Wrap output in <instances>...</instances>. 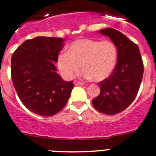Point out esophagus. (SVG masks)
Returning <instances> with one entry per match:
<instances>
[{"label":"esophagus","mask_w":156,"mask_h":156,"mask_svg":"<svg viewBox=\"0 0 156 156\" xmlns=\"http://www.w3.org/2000/svg\"><path fill=\"white\" fill-rule=\"evenodd\" d=\"M74 84H75V86H78V85H83V84H84V83L80 82V81H74Z\"/></svg>","instance_id":"obj_1"}]
</instances>
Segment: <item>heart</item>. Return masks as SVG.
Returning <instances> with one entry per match:
<instances>
[{"label": "heart", "mask_w": 156, "mask_h": 156, "mask_svg": "<svg viewBox=\"0 0 156 156\" xmlns=\"http://www.w3.org/2000/svg\"><path fill=\"white\" fill-rule=\"evenodd\" d=\"M117 49L110 40L79 39L68 46V51L59 54L57 67L66 79H72L78 72L81 65L84 78L103 81L108 78L114 69Z\"/></svg>", "instance_id": "1"}]
</instances>
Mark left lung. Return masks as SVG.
<instances>
[{
    "label": "left lung",
    "instance_id": "obj_1",
    "mask_svg": "<svg viewBox=\"0 0 156 156\" xmlns=\"http://www.w3.org/2000/svg\"><path fill=\"white\" fill-rule=\"evenodd\" d=\"M108 36L117 49V62L111 75L99 83L101 93L92 100L101 113L114 115L127 108L134 101L141 84L143 63L137 45L113 28L100 30Z\"/></svg>",
    "mask_w": 156,
    "mask_h": 156
}]
</instances>
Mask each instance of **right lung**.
<instances>
[{
    "mask_svg": "<svg viewBox=\"0 0 156 156\" xmlns=\"http://www.w3.org/2000/svg\"><path fill=\"white\" fill-rule=\"evenodd\" d=\"M65 40L37 36L26 40L11 58V78L18 97L28 110L42 116L56 114L74 87L57 73L55 63Z\"/></svg>",
    "mask_w": 156,
    "mask_h": 156,
    "instance_id": "1",
    "label": "right lung"
}]
</instances>
